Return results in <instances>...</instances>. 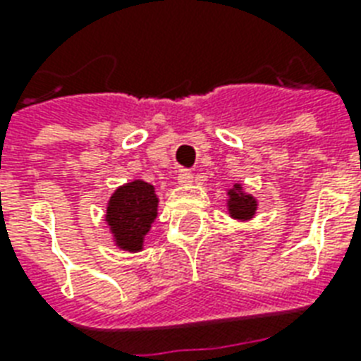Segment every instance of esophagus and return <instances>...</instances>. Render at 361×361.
Here are the masks:
<instances>
[{
    "instance_id": "1",
    "label": "esophagus",
    "mask_w": 361,
    "mask_h": 361,
    "mask_svg": "<svg viewBox=\"0 0 361 361\" xmlns=\"http://www.w3.org/2000/svg\"><path fill=\"white\" fill-rule=\"evenodd\" d=\"M192 181V174L189 170H180V174H178V183L180 185H189Z\"/></svg>"
}]
</instances>
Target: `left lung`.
I'll use <instances>...</instances> for the list:
<instances>
[{
    "label": "left lung",
    "mask_w": 361,
    "mask_h": 361,
    "mask_svg": "<svg viewBox=\"0 0 361 361\" xmlns=\"http://www.w3.org/2000/svg\"><path fill=\"white\" fill-rule=\"evenodd\" d=\"M228 212L232 217L243 221L251 219L257 212V200L249 195H243L240 185H234V189L228 191Z\"/></svg>",
    "instance_id": "left-lung-1"
}]
</instances>
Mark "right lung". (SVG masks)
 I'll list each match as a JSON object with an SVG mask.
<instances>
[{"mask_svg":"<svg viewBox=\"0 0 361 361\" xmlns=\"http://www.w3.org/2000/svg\"><path fill=\"white\" fill-rule=\"evenodd\" d=\"M157 202L153 185L142 180L116 189L106 208V223L114 234L116 245L123 251H140L144 236L157 217Z\"/></svg>","mask_w":361,"mask_h":361,"instance_id":"1","label":"right lung"}]
</instances>
